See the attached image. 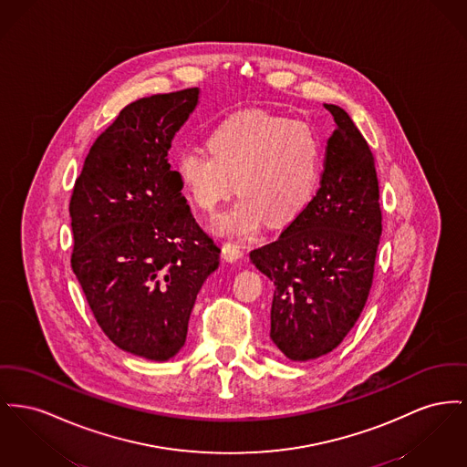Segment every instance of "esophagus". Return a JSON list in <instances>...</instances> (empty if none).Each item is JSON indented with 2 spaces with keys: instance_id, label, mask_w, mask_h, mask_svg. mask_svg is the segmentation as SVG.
<instances>
[{
  "instance_id": "esophagus-1",
  "label": "esophagus",
  "mask_w": 467,
  "mask_h": 467,
  "mask_svg": "<svg viewBox=\"0 0 467 467\" xmlns=\"http://www.w3.org/2000/svg\"><path fill=\"white\" fill-rule=\"evenodd\" d=\"M222 257H223L225 261H229V263H234V261H238V259L244 257V250L240 248V245L227 242V244L222 245Z\"/></svg>"
}]
</instances>
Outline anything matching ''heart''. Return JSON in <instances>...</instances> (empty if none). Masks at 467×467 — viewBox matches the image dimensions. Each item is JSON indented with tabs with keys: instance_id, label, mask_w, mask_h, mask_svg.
Segmentation results:
<instances>
[{
	"instance_id": "heart-1",
	"label": "heart",
	"mask_w": 467,
	"mask_h": 467,
	"mask_svg": "<svg viewBox=\"0 0 467 467\" xmlns=\"http://www.w3.org/2000/svg\"><path fill=\"white\" fill-rule=\"evenodd\" d=\"M210 155L185 151L176 174L193 204L213 213L234 191L242 197L213 222L222 236H247L265 220L284 225L312 201L323 164L317 132L263 110L233 114L208 136Z\"/></svg>"
}]
</instances>
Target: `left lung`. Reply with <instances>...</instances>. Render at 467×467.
I'll return each instance as SVG.
<instances>
[{"mask_svg": "<svg viewBox=\"0 0 467 467\" xmlns=\"http://www.w3.org/2000/svg\"><path fill=\"white\" fill-rule=\"evenodd\" d=\"M325 108L335 130L319 191L275 242L250 252L274 284L270 337L293 361L328 355L355 327L383 231L372 151L346 110Z\"/></svg>", "mask_w": 467, "mask_h": 467, "instance_id": "8db88e82", "label": "left lung"}]
</instances>
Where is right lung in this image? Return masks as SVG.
Masks as SVG:
<instances>
[{"mask_svg":"<svg viewBox=\"0 0 467 467\" xmlns=\"http://www.w3.org/2000/svg\"><path fill=\"white\" fill-rule=\"evenodd\" d=\"M199 88L129 104L93 142L70 199L72 270L119 349L165 361L187 340L220 248L199 227L167 151Z\"/></svg>","mask_w":467,"mask_h":467,"instance_id":"obj_1","label":"right lung"}]
</instances>
